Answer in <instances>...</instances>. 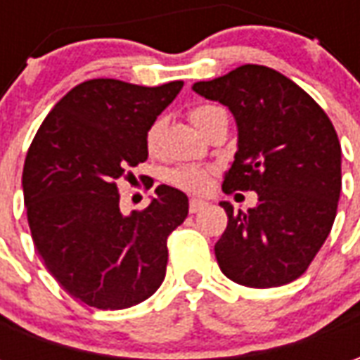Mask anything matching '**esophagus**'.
<instances>
[{
  "label": "esophagus",
  "mask_w": 360,
  "mask_h": 360,
  "mask_svg": "<svg viewBox=\"0 0 360 360\" xmlns=\"http://www.w3.org/2000/svg\"><path fill=\"white\" fill-rule=\"evenodd\" d=\"M204 206H206V202L200 200V198H191V202H188V212H191V214H196L198 210H202Z\"/></svg>",
  "instance_id": "34e87169"
}]
</instances>
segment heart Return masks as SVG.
Masks as SVG:
<instances>
[{
    "label": "heart",
    "mask_w": 360,
    "mask_h": 360,
    "mask_svg": "<svg viewBox=\"0 0 360 360\" xmlns=\"http://www.w3.org/2000/svg\"><path fill=\"white\" fill-rule=\"evenodd\" d=\"M219 111L218 105H198L195 110H191L188 117L193 121V125L200 131L204 127V123L208 119ZM160 131H162V121H154L150 125L148 133H146V148L150 152H154L158 144V136H160ZM167 181L175 185V187L183 188V191H202L204 185H206V169L198 167V165H179L172 172L167 173Z\"/></svg>",
    "instance_id": "1"
}]
</instances>
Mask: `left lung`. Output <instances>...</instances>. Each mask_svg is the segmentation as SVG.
I'll return each mask as SVG.
<instances>
[{"instance_id":"1","label":"left lung","mask_w":360,"mask_h":360,"mask_svg":"<svg viewBox=\"0 0 360 360\" xmlns=\"http://www.w3.org/2000/svg\"><path fill=\"white\" fill-rule=\"evenodd\" d=\"M196 94L224 103L237 123V152L224 193L257 191L258 204L227 214L216 243L219 270L268 289L302 276L330 235L341 193V146L324 110L301 86L264 65H241Z\"/></svg>"}]
</instances>
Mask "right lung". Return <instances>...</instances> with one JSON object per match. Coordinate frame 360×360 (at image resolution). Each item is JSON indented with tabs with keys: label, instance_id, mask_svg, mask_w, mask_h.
I'll list each match as a JSON object with an SVG mask.
<instances>
[{
	"label": "right lung",
	"instance_id": "obj_1",
	"mask_svg": "<svg viewBox=\"0 0 360 360\" xmlns=\"http://www.w3.org/2000/svg\"><path fill=\"white\" fill-rule=\"evenodd\" d=\"M181 89L183 81L81 82L28 148L22 193L34 247L59 285L89 307L129 309L164 281L167 237L187 218V195L160 185L144 210L123 216L115 181L146 162L150 125Z\"/></svg>",
	"mask_w": 360,
	"mask_h": 360
}]
</instances>
